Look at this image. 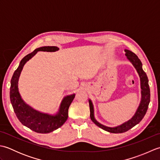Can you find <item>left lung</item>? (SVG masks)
I'll list each match as a JSON object with an SVG mask.
<instances>
[{"mask_svg": "<svg viewBox=\"0 0 160 160\" xmlns=\"http://www.w3.org/2000/svg\"><path fill=\"white\" fill-rule=\"evenodd\" d=\"M126 52L125 55L127 56V60L130 62L132 66L136 69L137 72L140 76V87H141V100L140 104L135 111V114L132 115V117L129 119L127 122H124L120 125L116 126V127H110L107 126L102 124L96 120L95 118L94 115V107L92 101L91 99L89 100V108H90V117L91 120L93 121L95 124H96L98 127L102 128L103 130L112 132V133H121L128 131L135 125L138 124L140 122L142 118H144L146 113H147L149 102H150V88L148 85V79L143 69H142V64L140 60L138 58V57L135 55L134 53L131 52L130 50L124 49Z\"/></svg>", "mask_w": 160, "mask_h": 160, "instance_id": "left-lung-1", "label": "left lung"}]
</instances>
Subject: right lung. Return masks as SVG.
Instances as JSON below:
<instances>
[{
    "label": "right lung",
    "instance_id": "obj_1",
    "mask_svg": "<svg viewBox=\"0 0 160 160\" xmlns=\"http://www.w3.org/2000/svg\"><path fill=\"white\" fill-rule=\"evenodd\" d=\"M58 50V47L55 46H45L36 49L21 60L11 80L10 101L17 118L24 126L39 133H49L62 127L68 118V110L75 98V93L68 95L62 98L58 110L56 113H43L36 110L23 100L18 89L19 78L26 62L38 52H55Z\"/></svg>",
    "mask_w": 160,
    "mask_h": 160
}]
</instances>
